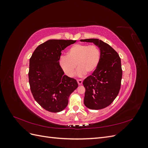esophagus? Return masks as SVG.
I'll return each instance as SVG.
<instances>
[{"instance_id": "obj_1", "label": "esophagus", "mask_w": 148, "mask_h": 148, "mask_svg": "<svg viewBox=\"0 0 148 148\" xmlns=\"http://www.w3.org/2000/svg\"><path fill=\"white\" fill-rule=\"evenodd\" d=\"M77 82H78L79 85H81L83 83V80H82V79H78L77 80Z\"/></svg>"}]
</instances>
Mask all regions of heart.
I'll return each mask as SVG.
<instances>
[{
  "mask_svg": "<svg viewBox=\"0 0 148 148\" xmlns=\"http://www.w3.org/2000/svg\"><path fill=\"white\" fill-rule=\"evenodd\" d=\"M100 60L101 51L96 46L77 44L68 49L66 57L60 58L59 64L64 72L71 77L75 74L77 65L79 76L94 73Z\"/></svg>",
  "mask_w": 148,
  "mask_h": 148,
  "instance_id": "obj_1",
  "label": "heart"
}]
</instances>
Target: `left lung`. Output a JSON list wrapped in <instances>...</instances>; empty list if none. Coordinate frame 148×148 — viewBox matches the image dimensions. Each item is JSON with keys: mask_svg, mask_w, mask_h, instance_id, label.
<instances>
[{"mask_svg": "<svg viewBox=\"0 0 148 148\" xmlns=\"http://www.w3.org/2000/svg\"><path fill=\"white\" fill-rule=\"evenodd\" d=\"M80 41L92 42L101 51L99 66L83 83L85 88L84 104L90 109L106 108L114 101L120 91L122 78L121 59L112 47L101 40L86 39Z\"/></svg>", "mask_w": 148, "mask_h": 148, "instance_id": "obj_1", "label": "left lung"}]
</instances>
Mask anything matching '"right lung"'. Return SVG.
Here are the masks:
<instances>
[{
    "label": "right lung",
    "instance_id": "add662e5",
    "mask_svg": "<svg viewBox=\"0 0 148 148\" xmlns=\"http://www.w3.org/2000/svg\"><path fill=\"white\" fill-rule=\"evenodd\" d=\"M76 40L50 39L38 46L29 59V83L35 101L45 110H64L70 95L78 88L74 78L65 75L59 64L62 51Z\"/></svg>",
    "mask_w": 148,
    "mask_h": 148
}]
</instances>
